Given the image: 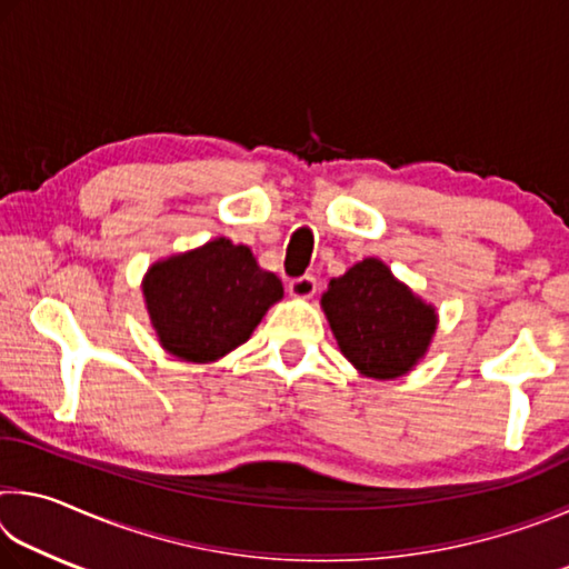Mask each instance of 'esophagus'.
<instances>
[{
    "mask_svg": "<svg viewBox=\"0 0 569 569\" xmlns=\"http://www.w3.org/2000/svg\"><path fill=\"white\" fill-rule=\"evenodd\" d=\"M288 293L293 298H311L316 293V278L313 276H298L288 281Z\"/></svg>",
    "mask_w": 569,
    "mask_h": 569,
    "instance_id": "esophagus-1",
    "label": "esophagus"
}]
</instances>
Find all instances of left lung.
Listing matches in <instances>:
<instances>
[{"instance_id": "8db88e82", "label": "left lung", "mask_w": 569, "mask_h": 569, "mask_svg": "<svg viewBox=\"0 0 569 569\" xmlns=\"http://www.w3.org/2000/svg\"><path fill=\"white\" fill-rule=\"evenodd\" d=\"M321 306L341 353L373 379L407 373L437 329L435 308L399 283L377 258H363L333 278Z\"/></svg>"}]
</instances>
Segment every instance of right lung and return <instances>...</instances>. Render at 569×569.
<instances>
[{
  "instance_id": "1",
  "label": "right lung",
  "mask_w": 569,
  "mask_h": 569,
  "mask_svg": "<svg viewBox=\"0 0 569 569\" xmlns=\"http://www.w3.org/2000/svg\"><path fill=\"white\" fill-rule=\"evenodd\" d=\"M142 293L152 329L172 356L213 361L248 341L283 296V283L258 268L250 248L216 238L152 266Z\"/></svg>"
}]
</instances>
